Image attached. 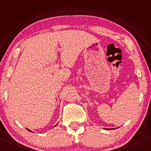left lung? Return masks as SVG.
Here are the masks:
<instances>
[{"mask_svg":"<svg viewBox=\"0 0 151 151\" xmlns=\"http://www.w3.org/2000/svg\"><path fill=\"white\" fill-rule=\"evenodd\" d=\"M113 129H112V128H109V129H107V130H113Z\"/></svg>","mask_w":151,"mask_h":151,"instance_id":"obj_1","label":"left lung"}]
</instances>
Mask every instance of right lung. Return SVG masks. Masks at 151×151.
<instances>
[{
	"instance_id": "obj_1",
	"label": "right lung",
	"mask_w": 151,
	"mask_h": 151,
	"mask_svg": "<svg viewBox=\"0 0 151 151\" xmlns=\"http://www.w3.org/2000/svg\"><path fill=\"white\" fill-rule=\"evenodd\" d=\"M57 125H58V124H56V125H55V126H54V127H56V126ZM27 130H29V132H32V130H29V129H28V128H27Z\"/></svg>"
}]
</instances>
